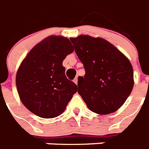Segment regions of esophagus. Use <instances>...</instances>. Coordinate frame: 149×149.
<instances>
[{
  "instance_id": "1",
  "label": "esophagus",
  "mask_w": 149,
  "mask_h": 149,
  "mask_svg": "<svg viewBox=\"0 0 149 149\" xmlns=\"http://www.w3.org/2000/svg\"><path fill=\"white\" fill-rule=\"evenodd\" d=\"M74 82V83L76 84H77V77H76L75 78H74V81H73Z\"/></svg>"
}]
</instances>
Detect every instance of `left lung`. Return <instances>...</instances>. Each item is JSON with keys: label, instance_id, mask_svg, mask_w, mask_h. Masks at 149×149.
<instances>
[{"label": "left lung", "instance_id": "left-lung-1", "mask_svg": "<svg viewBox=\"0 0 149 149\" xmlns=\"http://www.w3.org/2000/svg\"><path fill=\"white\" fill-rule=\"evenodd\" d=\"M85 69L78 77V94L92 112L105 115L116 111L133 88V69L130 60L102 38L81 35L71 38Z\"/></svg>", "mask_w": 149, "mask_h": 149}]
</instances>
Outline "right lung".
<instances>
[{
	"label": "right lung",
	"mask_w": 149,
	"mask_h": 149,
	"mask_svg": "<svg viewBox=\"0 0 149 149\" xmlns=\"http://www.w3.org/2000/svg\"><path fill=\"white\" fill-rule=\"evenodd\" d=\"M74 51L68 38L50 36L36 45L19 65L16 85L23 104L42 118L61 115L77 91L62 62Z\"/></svg>",
	"instance_id": "right-lung-1"
}]
</instances>
